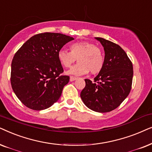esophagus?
<instances>
[{"label":"esophagus","instance_id":"esophagus-1","mask_svg":"<svg viewBox=\"0 0 152 152\" xmlns=\"http://www.w3.org/2000/svg\"><path fill=\"white\" fill-rule=\"evenodd\" d=\"M77 79V78L74 77V76H70V81H74V80Z\"/></svg>","mask_w":152,"mask_h":152}]
</instances>
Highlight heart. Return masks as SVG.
Segmentation results:
<instances>
[{
	"instance_id": "b5f03b06",
	"label": "heart",
	"mask_w": 152,
	"mask_h": 152,
	"mask_svg": "<svg viewBox=\"0 0 152 152\" xmlns=\"http://www.w3.org/2000/svg\"><path fill=\"white\" fill-rule=\"evenodd\" d=\"M70 51L60 49L58 53L60 63L68 68L77 59V64L67 71V74L74 76H82L90 72L95 74L104 67L105 56L103 50L96 44L89 42H74L69 45Z\"/></svg>"
}]
</instances>
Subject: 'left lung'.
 Listing matches in <instances>:
<instances>
[{"label": "left lung", "instance_id": "8db88e82", "mask_svg": "<svg viewBox=\"0 0 152 152\" xmlns=\"http://www.w3.org/2000/svg\"><path fill=\"white\" fill-rule=\"evenodd\" d=\"M104 46V67L94 78L85 79L86 87L80 92L85 105L99 113L110 112L122 104L130 93L133 80V64L118 44L96 37Z\"/></svg>", "mask_w": 152, "mask_h": 152}]
</instances>
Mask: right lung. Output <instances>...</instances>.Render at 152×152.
I'll return each mask as SVG.
<instances>
[{
    "instance_id": "add662e5",
    "label": "right lung",
    "mask_w": 152,
    "mask_h": 152,
    "mask_svg": "<svg viewBox=\"0 0 152 152\" xmlns=\"http://www.w3.org/2000/svg\"><path fill=\"white\" fill-rule=\"evenodd\" d=\"M73 39L61 33H39L27 40L15 54L11 65L12 88L26 107L44 110L59 99L69 76L62 75L64 70L58 53Z\"/></svg>"
}]
</instances>
